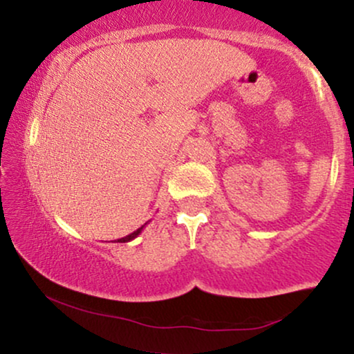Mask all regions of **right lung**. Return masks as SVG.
I'll return each instance as SVG.
<instances>
[{
  "instance_id": "1",
  "label": "right lung",
  "mask_w": 354,
  "mask_h": 354,
  "mask_svg": "<svg viewBox=\"0 0 354 354\" xmlns=\"http://www.w3.org/2000/svg\"><path fill=\"white\" fill-rule=\"evenodd\" d=\"M145 225H146V223H145ZM145 225L141 226V228H138L136 231H133V233H131V234H128V236H124V238H120V239H118V243H128V241H131V239H135V238L138 236V234H140L141 231H143Z\"/></svg>"
}]
</instances>
